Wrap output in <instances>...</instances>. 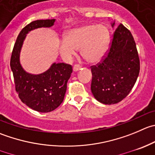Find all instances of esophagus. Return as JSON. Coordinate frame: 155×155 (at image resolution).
I'll use <instances>...</instances> for the list:
<instances>
[{
  "mask_svg": "<svg viewBox=\"0 0 155 155\" xmlns=\"http://www.w3.org/2000/svg\"><path fill=\"white\" fill-rule=\"evenodd\" d=\"M81 69V67L79 65H75L74 67H73V72H77L78 70H79Z\"/></svg>",
  "mask_w": 155,
  "mask_h": 155,
  "instance_id": "esophagus-1",
  "label": "esophagus"
}]
</instances>
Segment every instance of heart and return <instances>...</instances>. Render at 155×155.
<instances>
[{"mask_svg": "<svg viewBox=\"0 0 155 155\" xmlns=\"http://www.w3.org/2000/svg\"><path fill=\"white\" fill-rule=\"evenodd\" d=\"M110 35L107 27L102 24L88 23L68 30L64 39L58 41L61 58L69 61L80 49L82 58L89 64H96L106 54Z\"/></svg>", "mask_w": 155, "mask_h": 155, "instance_id": "1", "label": "heart"}]
</instances>
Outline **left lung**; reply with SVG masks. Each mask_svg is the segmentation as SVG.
Masks as SVG:
<instances>
[{
  "label": "left lung",
  "instance_id": "obj_1",
  "mask_svg": "<svg viewBox=\"0 0 155 155\" xmlns=\"http://www.w3.org/2000/svg\"><path fill=\"white\" fill-rule=\"evenodd\" d=\"M114 25L115 20L111 22ZM91 70V90L97 101L114 104L128 95L139 76L140 63L134 38L124 25L116 28L106 58Z\"/></svg>",
  "mask_w": 155,
  "mask_h": 155
}]
</instances>
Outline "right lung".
Listing matches in <instances>:
<instances>
[{"mask_svg":"<svg viewBox=\"0 0 155 155\" xmlns=\"http://www.w3.org/2000/svg\"><path fill=\"white\" fill-rule=\"evenodd\" d=\"M55 20L38 19L24 27L16 38L10 59V68L19 97L28 107L41 113L51 112L61 105L73 69L69 64L53 63L44 73L31 74L22 67L19 57L26 35L36 28L52 27Z\"/></svg>","mask_w":155,"mask_h":155,"instance_id":"obj_1","label":"right lung"}]
</instances>
